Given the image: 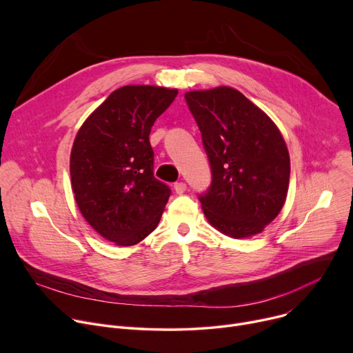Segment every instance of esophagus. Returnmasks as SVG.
I'll return each instance as SVG.
<instances>
[{"mask_svg":"<svg viewBox=\"0 0 353 353\" xmlns=\"http://www.w3.org/2000/svg\"><path fill=\"white\" fill-rule=\"evenodd\" d=\"M185 190H187V184H185V183H183V181L174 183V191H176L177 194H183Z\"/></svg>","mask_w":353,"mask_h":353,"instance_id":"obj_1","label":"esophagus"}]
</instances>
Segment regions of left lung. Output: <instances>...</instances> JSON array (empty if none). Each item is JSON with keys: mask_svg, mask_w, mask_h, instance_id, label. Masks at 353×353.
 I'll return each mask as SVG.
<instances>
[{"mask_svg": "<svg viewBox=\"0 0 353 353\" xmlns=\"http://www.w3.org/2000/svg\"><path fill=\"white\" fill-rule=\"evenodd\" d=\"M184 97L211 166V185L198 195L207 219L233 239L263 232L282 210L289 187V152L278 127L233 88Z\"/></svg>", "mask_w": 353, "mask_h": 353, "instance_id": "obj_1", "label": "left lung"}]
</instances>
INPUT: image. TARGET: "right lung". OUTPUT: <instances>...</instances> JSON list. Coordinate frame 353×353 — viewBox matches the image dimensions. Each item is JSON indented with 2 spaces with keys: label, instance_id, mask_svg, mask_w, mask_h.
I'll return each instance as SVG.
<instances>
[{
  "label": "right lung",
  "instance_id": "1",
  "mask_svg": "<svg viewBox=\"0 0 353 353\" xmlns=\"http://www.w3.org/2000/svg\"><path fill=\"white\" fill-rule=\"evenodd\" d=\"M177 89L123 86L78 131L71 183L88 223L119 245H132L158 226L172 190L154 176L150 128L173 103Z\"/></svg>",
  "mask_w": 353,
  "mask_h": 353
}]
</instances>
